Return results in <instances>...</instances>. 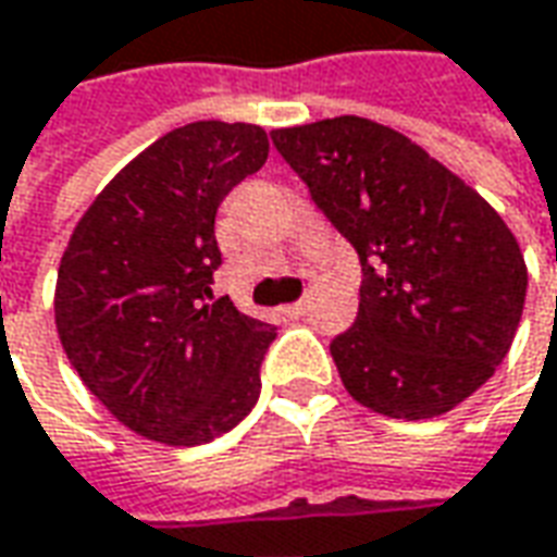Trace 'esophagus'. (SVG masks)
I'll use <instances>...</instances> for the list:
<instances>
[{"label":"esophagus","mask_w":557,"mask_h":557,"mask_svg":"<svg viewBox=\"0 0 557 557\" xmlns=\"http://www.w3.org/2000/svg\"><path fill=\"white\" fill-rule=\"evenodd\" d=\"M283 313H286L289 320H301V317L308 313V305H305V301H295V305H286V308H283Z\"/></svg>","instance_id":"esophagus-1"}]
</instances>
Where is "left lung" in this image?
<instances>
[{"instance_id":"obj_1","label":"left lung","mask_w":557,"mask_h":557,"mask_svg":"<svg viewBox=\"0 0 557 557\" xmlns=\"http://www.w3.org/2000/svg\"><path fill=\"white\" fill-rule=\"evenodd\" d=\"M271 139L362 264L357 320L329 344L347 393L387 418L451 411L516 338L528 268L512 231L384 124L342 115Z\"/></svg>"}]
</instances>
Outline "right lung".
Instances as JSON below:
<instances>
[{
  "label": "right lung",
  "instance_id": "add662e5",
  "mask_svg": "<svg viewBox=\"0 0 557 557\" xmlns=\"http://www.w3.org/2000/svg\"><path fill=\"white\" fill-rule=\"evenodd\" d=\"M268 161L256 124L195 121L121 170L57 271L60 344L124 426L164 445L234 430L262 393L277 329L213 298L215 210Z\"/></svg>",
  "mask_w": 557,
  "mask_h": 557
}]
</instances>
